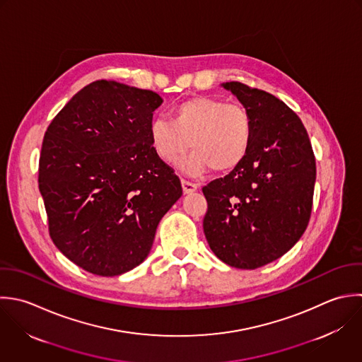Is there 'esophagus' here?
I'll return each instance as SVG.
<instances>
[{"label": "esophagus", "instance_id": "obj_1", "mask_svg": "<svg viewBox=\"0 0 362 362\" xmlns=\"http://www.w3.org/2000/svg\"><path fill=\"white\" fill-rule=\"evenodd\" d=\"M182 187H183L185 193H192V192L197 190V185L192 183V182L186 180V179H182Z\"/></svg>", "mask_w": 362, "mask_h": 362}]
</instances>
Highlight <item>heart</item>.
<instances>
[{
    "mask_svg": "<svg viewBox=\"0 0 362 362\" xmlns=\"http://www.w3.org/2000/svg\"><path fill=\"white\" fill-rule=\"evenodd\" d=\"M151 145L166 163H176L190 148L182 169L193 176L210 168L228 172L247 156L252 142V118L237 103L199 95L176 104L170 119L155 118L149 125Z\"/></svg>",
    "mask_w": 362,
    "mask_h": 362,
    "instance_id": "b5f03b06",
    "label": "heart"
}]
</instances>
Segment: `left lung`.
<instances>
[{
    "mask_svg": "<svg viewBox=\"0 0 362 362\" xmlns=\"http://www.w3.org/2000/svg\"><path fill=\"white\" fill-rule=\"evenodd\" d=\"M223 86L251 114L252 142L237 168L203 187V228L217 258L257 269L288 252L305 233L316 159L303 122L282 100L240 81Z\"/></svg>",
    "mask_w": 362,
    "mask_h": 362,
    "instance_id": "left-lung-1",
    "label": "left lung"
}]
</instances>
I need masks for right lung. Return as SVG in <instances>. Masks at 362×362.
<instances>
[{
  "instance_id": "right-lung-1",
  "label": "right lung",
  "mask_w": 362,
  "mask_h": 362,
  "mask_svg": "<svg viewBox=\"0 0 362 362\" xmlns=\"http://www.w3.org/2000/svg\"><path fill=\"white\" fill-rule=\"evenodd\" d=\"M151 90L95 80L49 124L39 156V192L49 235L73 264L98 276L134 269L156 227L182 196L175 170L153 151Z\"/></svg>"
}]
</instances>
